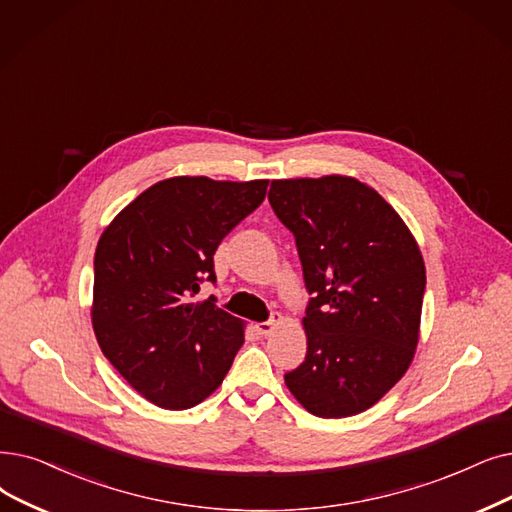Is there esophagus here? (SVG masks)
<instances>
[{
    "mask_svg": "<svg viewBox=\"0 0 512 512\" xmlns=\"http://www.w3.org/2000/svg\"><path fill=\"white\" fill-rule=\"evenodd\" d=\"M280 324H282V316H280V314H274L272 320H268V322H257V324H255V330L259 332V335L268 337V335H272L274 328L280 326Z\"/></svg>",
    "mask_w": 512,
    "mask_h": 512,
    "instance_id": "1",
    "label": "esophagus"
}]
</instances>
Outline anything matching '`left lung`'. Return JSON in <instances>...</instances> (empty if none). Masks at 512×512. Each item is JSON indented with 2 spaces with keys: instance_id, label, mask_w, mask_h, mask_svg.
Masks as SVG:
<instances>
[{
  "instance_id": "1",
  "label": "left lung",
  "mask_w": 512,
  "mask_h": 512,
  "mask_svg": "<svg viewBox=\"0 0 512 512\" xmlns=\"http://www.w3.org/2000/svg\"><path fill=\"white\" fill-rule=\"evenodd\" d=\"M270 205L295 234L309 295L303 364L284 374L320 418L360 414L410 368L425 261L406 221L351 175L274 180Z\"/></svg>"
}]
</instances>
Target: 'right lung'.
I'll return each mask as SVG.
<instances>
[{"instance_id":"obj_1","label":"right lung","mask_w":512,"mask_h":512,"mask_svg":"<svg viewBox=\"0 0 512 512\" xmlns=\"http://www.w3.org/2000/svg\"><path fill=\"white\" fill-rule=\"evenodd\" d=\"M270 180L177 175L146 188L104 228L94 257L92 326L106 360L150 404L186 410L221 383L244 322L190 301L215 280L213 255L265 198Z\"/></svg>"}]
</instances>
